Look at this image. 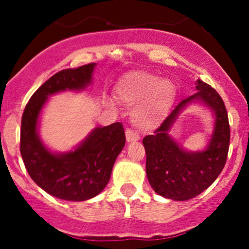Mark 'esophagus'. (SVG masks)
Instances as JSON below:
<instances>
[{"label":"esophagus","instance_id":"1","mask_svg":"<svg viewBox=\"0 0 249 249\" xmlns=\"http://www.w3.org/2000/svg\"><path fill=\"white\" fill-rule=\"evenodd\" d=\"M125 134H126L127 142H136V141H139V138H141L139 133L137 132V131H134L133 128H127Z\"/></svg>","mask_w":249,"mask_h":249}]
</instances>
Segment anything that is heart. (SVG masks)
Listing matches in <instances>:
<instances>
[{
  "label": "heart",
  "instance_id": "b5f03b06",
  "mask_svg": "<svg viewBox=\"0 0 249 249\" xmlns=\"http://www.w3.org/2000/svg\"><path fill=\"white\" fill-rule=\"evenodd\" d=\"M118 98L128 105L143 102L136 108L133 121L138 126L153 127L172 104L174 85L170 81L145 72L128 73L116 89Z\"/></svg>",
  "mask_w": 249,
  "mask_h": 249
}]
</instances>
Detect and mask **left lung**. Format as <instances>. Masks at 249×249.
<instances>
[{
  "mask_svg": "<svg viewBox=\"0 0 249 249\" xmlns=\"http://www.w3.org/2000/svg\"><path fill=\"white\" fill-rule=\"evenodd\" d=\"M196 92L174 107L161 125L142 139L146 152V174L151 186L165 198L184 201L204 192L218 178L227 160L231 128L227 110L215 89L198 79ZM200 99L216 112L214 133L207 150L190 154L168 136L178 111L187 102Z\"/></svg>",
  "mask_w": 249,
  "mask_h": 249,
  "instance_id": "8db88e82",
  "label": "left lung"
}]
</instances>
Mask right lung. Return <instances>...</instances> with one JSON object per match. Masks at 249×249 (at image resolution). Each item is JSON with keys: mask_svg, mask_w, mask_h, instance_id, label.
I'll return each mask as SVG.
<instances>
[{"mask_svg": "<svg viewBox=\"0 0 249 249\" xmlns=\"http://www.w3.org/2000/svg\"><path fill=\"white\" fill-rule=\"evenodd\" d=\"M95 65L89 63L55 73L31 96L22 116L19 151L28 173L47 193L70 201L93 198L104 190L126 141L124 127L122 123L98 127L77 150L53 154L37 137V119L48 96L87 87Z\"/></svg>", "mask_w": 249, "mask_h": 249, "instance_id": "right-lung-1", "label": "right lung"}]
</instances>
